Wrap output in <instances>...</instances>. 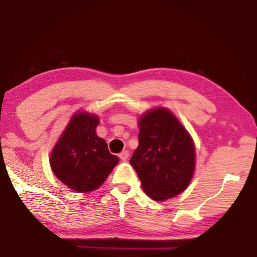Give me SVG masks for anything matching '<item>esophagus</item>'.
<instances>
[{
  "label": "esophagus",
  "mask_w": 257,
  "mask_h": 257,
  "mask_svg": "<svg viewBox=\"0 0 257 257\" xmlns=\"http://www.w3.org/2000/svg\"><path fill=\"white\" fill-rule=\"evenodd\" d=\"M128 156H130V153H128V151L127 150H125V151H121L120 153H119V158H120L121 160H127L128 159Z\"/></svg>",
  "instance_id": "obj_1"
}]
</instances>
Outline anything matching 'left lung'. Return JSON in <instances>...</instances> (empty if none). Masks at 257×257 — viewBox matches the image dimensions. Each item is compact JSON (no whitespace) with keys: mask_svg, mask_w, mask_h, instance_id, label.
<instances>
[{"mask_svg":"<svg viewBox=\"0 0 257 257\" xmlns=\"http://www.w3.org/2000/svg\"><path fill=\"white\" fill-rule=\"evenodd\" d=\"M139 146L130 164L150 198L164 201L184 192L195 166L192 138L166 108H156L139 120Z\"/></svg>","mask_w":257,"mask_h":257,"instance_id":"1","label":"left lung"}]
</instances>
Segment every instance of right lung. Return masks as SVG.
I'll use <instances>...</instances> for the list:
<instances>
[{
    "instance_id": "add662e5",
    "label": "right lung",
    "mask_w": 257,
    "mask_h": 257,
    "mask_svg": "<svg viewBox=\"0 0 257 257\" xmlns=\"http://www.w3.org/2000/svg\"><path fill=\"white\" fill-rule=\"evenodd\" d=\"M97 115L75 114L51 153V170L72 191L97 189L118 164L107 144L96 135Z\"/></svg>"
}]
</instances>
